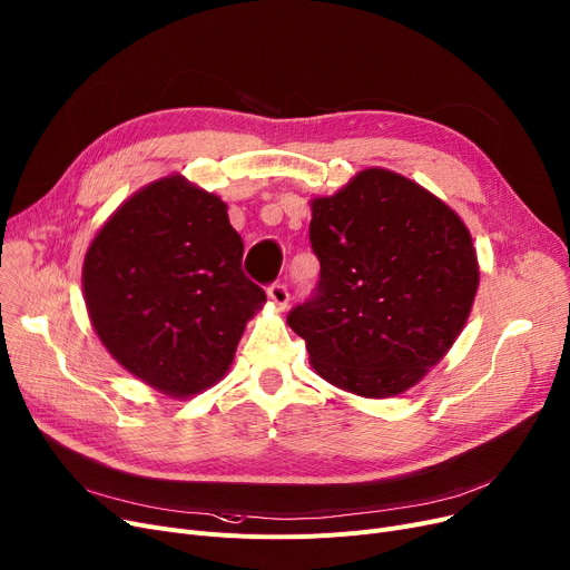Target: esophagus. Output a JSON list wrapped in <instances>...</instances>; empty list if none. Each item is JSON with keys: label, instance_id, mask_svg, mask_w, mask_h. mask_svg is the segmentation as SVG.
<instances>
[{"label": "esophagus", "instance_id": "esophagus-1", "mask_svg": "<svg viewBox=\"0 0 570 570\" xmlns=\"http://www.w3.org/2000/svg\"><path fill=\"white\" fill-rule=\"evenodd\" d=\"M267 298L272 301V305H275V307L286 309L288 307V288L284 284H272L267 288Z\"/></svg>", "mask_w": 570, "mask_h": 570}]
</instances>
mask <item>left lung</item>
Wrapping results in <instances>:
<instances>
[{"label": "left lung", "mask_w": 570, "mask_h": 570, "mask_svg": "<svg viewBox=\"0 0 570 570\" xmlns=\"http://www.w3.org/2000/svg\"><path fill=\"white\" fill-rule=\"evenodd\" d=\"M316 295L288 314L318 377L391 399L426 377L461 335L480 265L461 216L424 186L367 167L309 203Z\"/></svg>", "instance_id": "obj_1"}]
</instances>
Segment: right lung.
Returning <instances> with one entry per match:
<instances>
[{
  "label": "right lung",
  "instance_id": "obj_1",
  "mask_svg": "<svg viewBox=\"0 0 570 570\" xmlns=\"http://www.w3.org/2000/svg\"><path fill=\"white\" fill-rule=\"evenodd\" d=\"M218 195L169 175L132 193L83 258L90 324L116 363L169 399L226 377L265 293Z\"/></svg>",
  "mask_w": 570,
  "mask_h": 570
}]
</instances>
